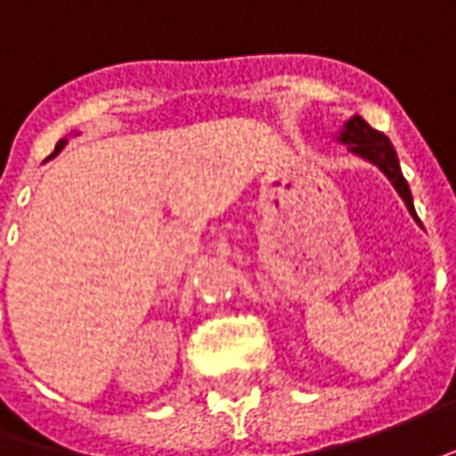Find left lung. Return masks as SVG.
<instances>
[{
  "mask_svg": "<svg viewBox=\"0 0 456 456\" xmlns=\"http://www.w3.org/2000/svg\"><path fill=\"white\" fill-rule=\"evenodd\" d=\"M342 142L352 144L349 150L354 151V154H362L364 159L374 162L379 169H382L384 175L389 176V182L395 184V189L399 191V197L404 200V204H407V209L411 212V216L417 219L414 204H411L410 184H407V179H404L402 169H399L397 151H395V147H392V142L384 137L382 132L371 129L370 124L364 122L362 117H352V119L346 122L345 132H342Z\"/></svg>",
  "mask_w": 456,
  "mask_h": 456,
  "instance_id": "8db88e82",
  "label": "left lung"
}]
</instances>
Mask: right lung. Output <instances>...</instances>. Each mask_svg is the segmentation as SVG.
Listing matches in <instances>:
<instances>
[{
  "label": "right lung",
  "mask_w": 456,
  "mask_h": 456,
  "mask_svg": "<svg viewBox=\"0 0 456 456\" xmlns=\"http://www.w3.org/2000/svg\"><path fill=\"white\" fill-rule=\"evenodd\" d=\"M61 147H64V139H61V142H59L57 147H54V154H57V151H59V150H61ZM54 154H52V157H54Z\"/></svg>",
  "instance_id": "add662e5"
}]
</instances>
